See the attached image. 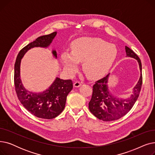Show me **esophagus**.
Segmentation results:
<instances>
[{
	"label": "esophagus",
	"mask_w": 155,
	"mask_h": 155,
	"mask_svg": "<svg viewBox=\"0 0 155 155\" xmlns=\"http://www.w3.org/2000/svg\"><path fill=\"white\" fill-rule=\"evenodd\" d=\"M82 82H80V81H76V82H75V83L73 84V86H74L75 87H78L81 85H82Z\"/></svg>",
	"instance_id": "1"
}]
</instances>
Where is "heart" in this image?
<instances>
[{
    "instance_id": "b5f03b06",
    "label": "heart",
    "mask_w": 155,
    "mask_h": 155,
    "mask_svg": "<svg viewBox=\"0 0 155 155\" xmlns=\"http://www.w3.org/2000/svg\"><path fill=\"white\" fill-rule=\"evenodd\" d=\"M117 54L116 46L101 39L81 38L73 41L70 53H61L60 60L64 69L73 75L82 63L85 74L89 78H99L107 71Z\"/></svg>"
}]
</instances>
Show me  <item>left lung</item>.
Here are the masks:
<instances>
[{"mask_svg": "<svg viewBox=\"0 0 155 155\" xmlns=\"http://www.w3.org/2000/svg\"><path fill=\"white\" fill-rule=\"evenodd\" d=\"M126 56L136 59L139 63L141 76L134 88L133 94L127 99H119L112 96L108 91L107 83L109 75L97 80L92 87V95L88 103V108L97 118L104 121L114 120L123 117L132 109L139 97L143 83L142 64L138 56L126 46Z\"/></svg>", "mask_w": 155, "mask_h": 155, "instance_id": "1", "label": "left lung"}]
</instances>
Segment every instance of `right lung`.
<instances>
[{
	"label": "right lung",
	"instance_id": "1",
	"mask_svg": "<svg viewBox=\"0 0 155 155\" xmlns=\"http://www.w3.org/2000/svg\"><path fill=\"white\" fill-rule=\"evenodd\" d=\"M56 32L38 37L19 51L14 64V85L18 98L32 115L39 118L51 119L60 115L65 107L67 97L73 88L71 80L56 78L51 86L41 94H34L24 88L20 78V63L24 54L34 47H48L55 37ZM53 54L56 57V51Z\"/></svg>",
	"mask_w": 155,
	"mask_h": 155
}]
</instances>
